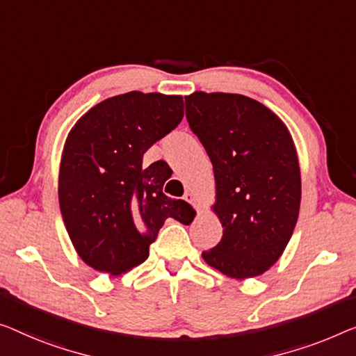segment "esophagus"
I'll list each match as a JSON object with an SVG mask.
<instances>
[{
	"label": "esophagus",
	"mask_w": 356,
	"mask_h": 356,
	"mask_svg": "<svg viewBox=\"0 0 356 356\" xmlns=\"http://www.w3.org/2000/svg\"><path fill=\"white\" fill-rule=\"evenodd\" d=\"M184 200L187 201V203H190V204H193V206H195V195H193V193L185 192V195H184Z\"/></svg>",
	"instance_id": "obj_1"
}]
</instances>
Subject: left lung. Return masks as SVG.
<instances>
[{
    "label": "left lung",
    "instance_id": "8db88e82",
    "mask_svg": "<svg viewBox=\"0 0 356 356\" xmlns=\"http://www.w3.org/2000/svg\"><path fill=\"white\" fill-rule=\"evenodd\" d=\"M190 129L214 169L224 235L203 252L227 277H259L283 254L300 208V169L288 127L272 110L241 94L185 97Z\"/></svg>",
    "mask_w": 356,
    "mask_h": 356
}]
</instances>
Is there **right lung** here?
Returning a JSON list of instances; mask_svg holds the SVG:
<instances>
[{"mask_svg": "<svg viewBox=\"0 0 356 356\" xmlns=\"http://www.w3.org/2000/svg\"><path fill=\"white\" fill-rule=\"evenodd\" d=\"M184 118L182 95H115L83 115L63 145L59 204L68 236L89 267L121 275L148 257L164 220L190 224L192 206L168 198L171 177L144 153Z\"/></svg>", "mask_w": 356, "mask_h": 356, "instance_id": "1", "label": "right lung"}]
</instances>
